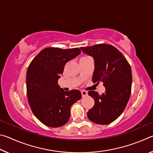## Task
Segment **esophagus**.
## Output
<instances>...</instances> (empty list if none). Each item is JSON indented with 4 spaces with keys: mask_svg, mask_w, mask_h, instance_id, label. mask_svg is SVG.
Instances as JSON below:
<instances>
[{
    "mask_svg": "<svg viewBox=\"0 0 153 153\" xmlns=\"http://www.w3.org/2000/svg\"><path fill=\"white\" fill-rule=\"evenodd\" d=\"M81 93H82V95L83 97H86V96L88 95V92L86 91H85V90H82Z\"/></svg>",
    "mask_w": 153,
    "mask_h": 153,
    "instance_id": "esophagus-1",
    "label": "esophagus"
}]
</instances>
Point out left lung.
<instances>
[{
    "mask_svg": "<svg viewBox=\"0 0 153 153\" xmlns=\"http://www.w3.org/2000/svg\"><path fill=\"white\" fill-rule=\"evenodd\" d=\"M80 48L94 60L92 82H103L105 87V92L101 95L88 92L94 98V105L88 112V117L95 123L109 124L123 113L130 97L131 67L122 53L111 45L100 44Z\"/></svg>",
    "mask_w": 153,
    "mask_h": 153,
    "instance_id": "left-lung-1",
    "label": "left lung"
}]
</instances>
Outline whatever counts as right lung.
<instances>
[{"label":"right lung","instance_id":"right-lung-1","mask_svg":"<svg viewBox=\"0 0 153 153\" xmlns=\"http://www.w3.org/2000/svg\"><path fill=\"white\" fill-rule=\"evenodd\" d=\"M80 53L78 48H46L28 67V102L33 115L46 126L58 128L65 125L70 117L72 105L82 98L79 90L65 92L58 84L65 64Z\"/></svg>","mask_w":153,"mask_h":153}]
</instances>
